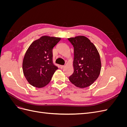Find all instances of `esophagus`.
I'll return each mask as SVG.
<instances>
[{"label":"esophagus","mask_w":127,"mask_h":127,"mask_svg":"<svg viewBox=\"0 0 127 127\" xmlns=\"http://www.w3.org/2000/svg\"><path fill=\"white\" fill-rule=\"evenodd\" d=\"M64 67H65V66H63V65H61V66H60V68L61 69H63V68H64Z\"/></svg>","instance_id":"34e87169"}]
</instances>
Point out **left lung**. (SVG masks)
<instances>
[{
    "label": "left lung",
    "mask_w": 127,
    "mask_h": 127,
    "mask_svg": "<svg viewBox=\"0 0 127 127\" xmlns=\"http://www.w3.org/2000/svg\"><path fill=\"white\" fill-rule=\"evenodd\" d=\"M68 39L74 48V71L69 79L77 87L90 86L101 72V61L97 50L86 36H77Z\"/></svg>",
    "instance_id": "obj_1"
}]
</instances>
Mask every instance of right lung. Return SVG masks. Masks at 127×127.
<instances>
[{"mask_svg":"<svg viewBox=\"0 0 127 127\" xmlns=\"http://www.w3.org/2000/svg\"><path fill=\"white\" fill-rule=\"evenodd\" d=\"M60 37L42 36L33 41L25 53L23 61V71L29 83L42 88L51 80L58 68L53 64L52 49Z\"/></svg>","mask_w":127,"mask_h":127,"instance_id":"add662e5","label":"right lung"}]
</instances>
